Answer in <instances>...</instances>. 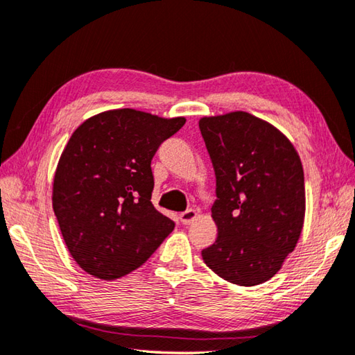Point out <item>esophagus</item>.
Returning <instances> with one entry per match:
<instances>
[{"mask_svg":"<svg viewBox=\"0 0 355 355\" xmlns=\"http://www.w3.org/2000/svg\"><path fill=\"white\" fill-rule=\"evenodd\" d=\"M196 218H197V211L193 209H187L180 214V221H182L183 225H191Z\"/></svg>","mask_w":355,"mask_h":355,"instance_id":"esophagus-1","label":"esophagus"}]
</instances>
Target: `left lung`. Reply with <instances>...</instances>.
Masks as SVG:
<instances>
[{
	"label": "left lung",
	"instance_id": "left-lung-1",
	"mask_svg": "<svg viewBox=\"0 0 355 355\" xmlns=\"http://www.w3.org/2000/svg\"><path fill=\"white\" fill-rule=\"evenodd\" d=\"M198 126L217 178L212 218L218 231L201 257L239 286L265 283L294 251L303 229L300 157L279 129L241 110L203 116Z\"/></svg>",
	"mask_w": 355,
	"mask_h": 355
}]
</instances>
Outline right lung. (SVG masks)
<instances>
[{"label": "right lung", "instance_id": "right-lung-1", "mask_svg": "<svg viewBox=\"0 0 355 355\" xmlns=\"http://www.w3.org/2000/svg\"><path fill=\"white\" fill-rule=\"evenodd\" d=\"M186 118L106 110L76 128L55 171L52 205L83 270L115 280L140 268L173 231L150 197V162Z\"/></svg>", "mask_w": 355, "mask_h": 355}]
</instances>
